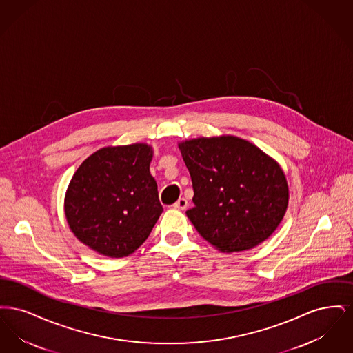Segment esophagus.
Returning <instances> with one entry per match:
<instances>
[{"label": "esophagus", "mask_w": 353, "mask_h": 353, "mask_svg": "<svg viewBox=\"0 0 353 353\" xmlns=\"http://www.w3.org/2000/svg\"><path fill=\"white\" fill-rule=\"evenodd\" d=\"M173 208L177 210H185L188 208V201L185 199H179V201L173 205Z\"/></svg>", "instance_id": "34e87169"}]
</instances>
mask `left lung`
Masks as SVG:
<instances>
[{"label": "left lung", "mask_w": 353, "mask_h": 353, "mask_svg": "<svg viewBox=\"0 0 353 353\" xmlns=\"http://www.w3.org/2000/svg\"><path fill=\"white\" fill-rule=\"evenodd\" d=\"M193 186L186 216L210 245L243 252L268 239L285 216L288 186L281 167L234 136L179 144Z\"/></svg>", "instance_id": "obj_1"}]
</instances>
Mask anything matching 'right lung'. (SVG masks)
Returning a JSON list of instances; mask_svg holds the SVG:
<instances>
[{"mask_svg": "<svg viewBox=\"0 0 353 353\" xmlns=\"http://www.w3.org/2000/svg\"><path fill=\"white\" fill-rule=\"evenodd\" d=\"M151 160L147 144L107 147L84 160L65 201L70 229L81 242L121 258L148 238L163 213Z\"/></svg>", "mask_w": 353, "mask_h": 353, "instance_id": "1", "label": "right lung"}]
</instances>
